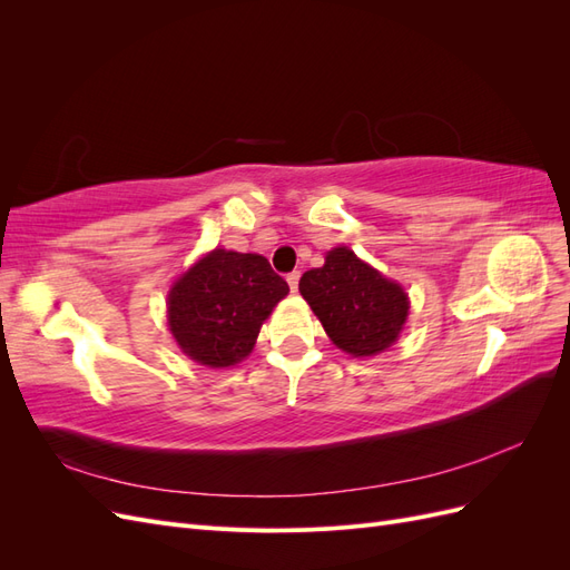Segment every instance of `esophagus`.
<instances>
[{"mask_svg": "<svg viewBox=\"0 0 570 570\" xmlns=\"http://www.w3.org/2000/svg\"><path fill=\"white\" fill-rule=\"evenodd\" d=\"M287 285H289L292 292H297V287H299V271L287 273Z\"/></svg>", "mask_w": 570, "mask_h": 570, "instance_id": "1", "label": "esophagus"}]
</instances>
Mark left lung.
<instances>
[{
  "mask_svg": "<svg viewBox=\"0 0 570 570\" xmlns=\"http://www.w3.org/2000/svg\"><path fill=\"white\" fill-rule=\"evenodd\" d=\"M299 292L335 347L352 356L385 352L409 316L404 287L361 262L350 247L327 252L321 268L302 275Z\"/></svg>",
  "mask_w": 570,
  "mask_h": 570,
  "instance_id": "obj_1",
  "label": "left lung"
}]
</instances>
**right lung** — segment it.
<instances>
[{"instance_id":"add662e5","label":"right lung","mask_w":570,"mask_h":570,"mask_svg":"<svg viewBox=\"0 0 570 570\" xmlns=\"http://www.w3.org/2000/svg\"><path fill=\"white\" fill-rule=\"evenodd\" d=\"M289 292L262 254L214 249L168 292V327L197 364L226 368L243 361L273 306Z\"/></svg>"}]
</instances>
